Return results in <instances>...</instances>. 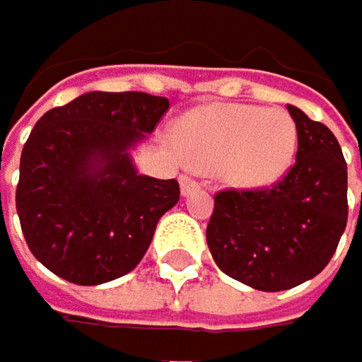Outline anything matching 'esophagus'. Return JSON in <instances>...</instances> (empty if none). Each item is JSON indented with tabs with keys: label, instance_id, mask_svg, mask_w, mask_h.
<instances>
[{
	"label": "esophagus",
	"instance_id": "esophagus-1",
	"mask_svg": "<svg viewBox=\"0 0 362 362\" xmlns=\"http://www.w3.org/2000/svg\"><path fill=\"white\" fill-rule=\"evenodd\" d=\"M180 191H182V195L187 197V195L199 191V182H195L191 175H180Z\"/></svg>",
	"mask_w": 362,
	"mask_h": 362
}]
</instances>
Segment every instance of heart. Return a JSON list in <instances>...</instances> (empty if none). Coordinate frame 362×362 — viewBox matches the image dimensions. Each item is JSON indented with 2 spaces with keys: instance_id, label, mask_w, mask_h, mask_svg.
I'll use <instances>...</instances> for the list:
<instances>
[{
  "instance_id": "1",
  "label": "heart",
  "mask_w": 362,
  "mask_h": 362,
  "mask_svg": "<svg viewBox=\"0 0 362 362\" xmlns=\"http://www.w3.org/2000/svg\"><path fill=\"white\" fill-rule=\"evenodd\" d=\"M177 145L197 169L219 171L226 185L258 191L276 185L298 149V126L282 108L217 104L177 123Z\"/></svg>"
}]
</instances>
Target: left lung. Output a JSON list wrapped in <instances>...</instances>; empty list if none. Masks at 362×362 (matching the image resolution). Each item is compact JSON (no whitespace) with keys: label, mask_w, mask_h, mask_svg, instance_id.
<instances>
[{"label":"left lung","mask_w":362,"mask_h":362,"mask_svg":"<svg viewBox=\"0 0 362 362\" xmlns=\"http://www.w3.org/2000/svg\"><path fill=\"white\" fill-rule=\"evenodd\" d=\"M296 165L272 189L221 191L206 228L217 267L252 288L286 291L322 272L347 223V165L324 123L286 106Z\"/></svg>","instance_id":"left-lung-1"}]
</instances>
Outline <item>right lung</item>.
<instances>
[{
  "label": "right lung",
  "mask_w": 362,
  "mask_h": 362,
  "mask_svg": "<svg viewBox=\"0 0 362 362\" xmlns=\"http://www.w3.org/2000/svg\"><path fill=\"white\" fill-rule=\"evenodd\" d=\"M169 100L90 90L36 121L21 151L17 215L38 262L82 286L117 280L145 256L175 180L139 173L130 151L154 132Z\"/></svg>",
  "instance_id": "right-lung-1"
}]
</instances>
